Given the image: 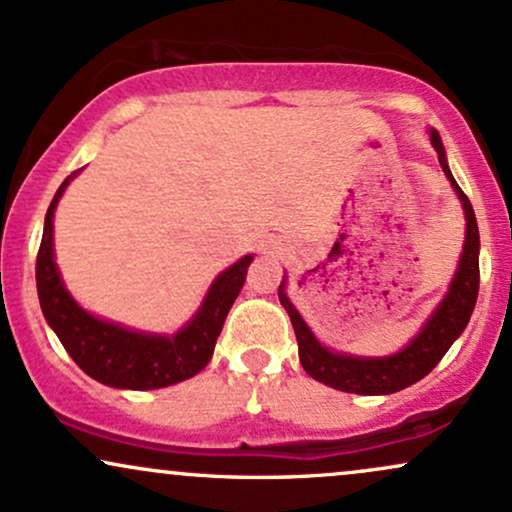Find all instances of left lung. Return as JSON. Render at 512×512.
<instances>
[{"mask_svg":"<svg viewBox=\"0 0 512 512\" xmlns=\"http://www.w3.org/2000/svg\"><path fill=\"white\" fill-rule=\"evenodd\" d=\"M431 144L436 149L440 168L448 175L450 185L455 187L457 197H460L464 219H467V236H464V250L457 264L455 279H452L448 293L440 301L436 313L426 320L421 332L416 334L411 342L397 354L385 358H361L349 354H337L322 346L305 325L301 313L293 308V303L286 296V279L279 286V301L291 317L293 332L298 339V358L301 366L310 378L317 383L330 385L334 390L354 392V395H392V392L404 390V387L419 383L426 378L438 361L448 354V349L457 337L467 327L469 317H472L474 305L479 296V226L477 216H474L472 202L460 190L455 178H452L448 168V158H445L443 142L436 129H431Z\"/></svg>","mask_w":512,"mask_h":512,"instance_id":"1","label":"left lung"}]
</instances>
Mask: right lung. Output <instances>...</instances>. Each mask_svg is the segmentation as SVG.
Wrapping results in <instances>:
<instances>
[{
  "instance_id": "add662e5",
  "label": "right lung",
  "mask_w": 512,
  "mask_h": 512,
  "mask_svg": "<svg viewBox=\"0 0 512 512\" xmlns=\"http://www.w3.org/2000/svg\"><path fill=\"white\" fill-rule=\"evenodd\" d=\"M74 175L62 182L50 202L38 260H35V284H38L45 320L60 337L76 366L103 385L120 387V390H158L192 378L207 366L214 354L223 320L245 284L252 255L240 257L233 267L216 276L202 308L173 337L134 332L93 317L64 289L52 250V216L64 187Z\"/></svg>"
}]
</instances>
